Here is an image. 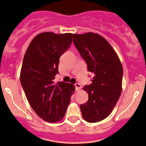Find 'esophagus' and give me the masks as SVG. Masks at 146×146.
<instances>
[{
  "label": "esophagus",
  "instance_id": "esophagus-1",
  "mask_svg": "<svg viewBox=\"0 0 146 146\" xmlns=\"http://www.w3.org/2000/svg\"><path fill=\"white\" fill-rule=\"evenodd\" d=\"M75 90H76V91H79L81 89V88H82V86H81L79 83H76L75 84Z\"/></svg>",
  "mask_w": 146,
  "mask_h": 146
}]
</instances>
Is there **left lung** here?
<instances>
[{"label": "left lung", "instance_id": "1", "mask_svg": "<svg viewBox=\"0 0 146 146\" xmlns=\"http://www.w3.org/2000/svg\"><path fill=\"white\" fill-rule=\"evenodd\" d=\"M73 43L94 75L84 90L88 100L80 105L82 117L90 123L104 120L111 113L122 92L123 68L115 50L101 35L74 34Z\"/></svg>", "mask_w": 146, "mask_h": 146}]
</instances>
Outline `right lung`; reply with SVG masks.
I'll return each mask as SVG.
<instances>
[{
    "mask_svg": "<svg viewBox=\"0 0 146 146\" xmlns=\"http://www.w3.org/2000/svg\"><path fill=\"white\" fill-rule=\"evenodd\" d=\"M71 33L45 32L36 35L23 59L20 82L31 108L43 120L56 122L65 115L74 85L54 80L60 57L71 44Z\"/></svg>",
    "mask_w": 146,
    "mask_h": 146,
    "instance_id": "obj_1",
    "label": "right lung"
}]
</instances>
